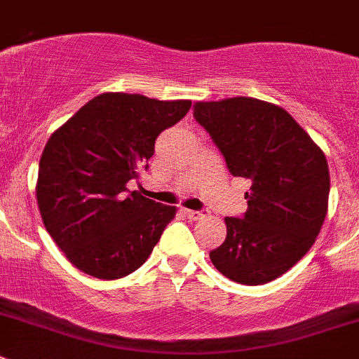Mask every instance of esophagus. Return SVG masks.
<instances>
[{
    "instance_id": "1",
    "label": "esophagus",
    "mask_w": 359,
    "mask_h": 359,
    "mask_svg": "<svg viewBox=\"0 0 359 359\" xmlns=\"http://www.w3.org/2000/svg\"><path fill=\"white\" fill-rule=\"evenodd\" d=\"M184 215H186L187 219H191V221H200V219H203L205 215H207V212L203 210H189V208H184Z\"/></svg>"
}]
</instances>
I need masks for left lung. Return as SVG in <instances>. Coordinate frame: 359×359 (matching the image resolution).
Here are the masks:
<instances>
[{
	"mask_svg": "<svg viewBox=\"0 0 359 359\" xmlns=\"http://www.w3.org/2000/svg\"><path fill=\"white\" fill-rule=\"evenodd\" d=\"M233 177L249 179L243 217H226L210 261L229 280L259 286L309 252L328 212L325 152L279 105L247 96L194 103Z\"/></svg>",
	"mask_w": 359,
	"mask_h": 359,
	"instance_id": "obj_1",
	"label": "left lung"
}]
</instances>
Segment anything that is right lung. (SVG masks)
Wrapping results in <instances>:
<instances>
[{"label":"right lung","instance_id":"right-lung-1","mask_svg":"<svg viewBox=\"0 0 359 359\" xmlns=\"http://www.w3.org/2000/svg\"><path fill=\"white\" fill-rule=\"evenodd\" d=\"M189 109V100L103 93L50 135L38 168V208L48 235L83 273L121 279L151 256L177 208L128 182L147 168L158 135Z\"/></svg>","mask_w":359,"mask_h":359}]
</instances>
